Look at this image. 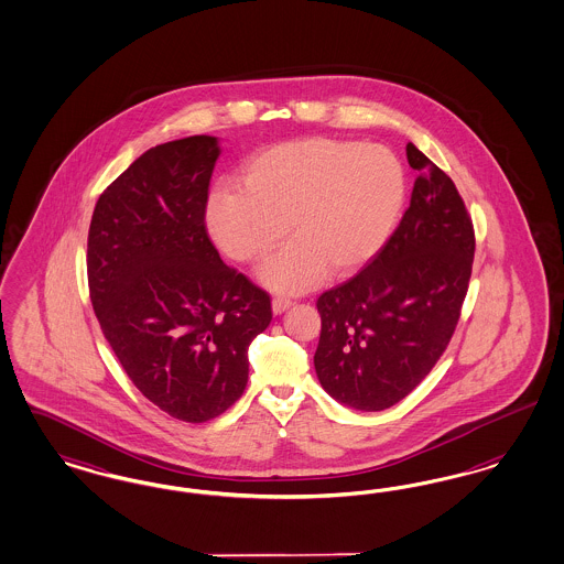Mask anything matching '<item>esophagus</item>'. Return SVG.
<instances>
[{"instance_id": "1", "label": "esophagus", "mask_w": 564, "mask_h": 564, "mask_svg": "<svg viewBox=\"0 0 564 564\" xmlns=\"http://www.w3.org/2000/svg\"><path fill=\"white\" fill-rule=\"evenodd\" d=\"M291 305V299H284V296H275V299L272 301V312L275 313V315H280V313L286 312Z\"/></svg>"}]
</instances>
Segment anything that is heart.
Listing matches in <instances>:
<instances>
[{"label":"heart","instance_id":"heart-1","mask_svg":"<svg viewBox=\"0 0 564 564\" xmlns=\"http://www.w3.org/2000/svg\"><path fill=\"white\" fill-rule=\"evenodd\" d=\"M405 200V173L391 150L305 138L252 154L240 188L209 196L205 221L215 245L259 263L286 238L259 280L275 292H305L328 272L349 275L384 247Z\"/></svg>","mask_w":564,"mask_h":564}]
</instances>
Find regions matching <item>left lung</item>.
<instances>
[{
    "label": "left lung",
    "instance_id": "8db88e82",
    "mask_svg": "<svg viewBox=\"0 0 564 564\" xmlns=\"http://www.w3.org/2000/svg\"><path fill=\"white\" fill-rule=\"evenodd\" d=\"M417 177L393 236L349 282L317 299L313 355L338 403L380 412L410 395L456 330L475 257V230L454 182L412 142Z\"/></svg>",
    "mask_w": 564,
    "mask_h": 564
}]
</instances>
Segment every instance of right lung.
Wrapping results in <instances>:
<instances>
[{"instance_id": "add662e5", "label": "right lung", "mask_w": 564, "mask_h": 564, "mask_svg": "<svg viewBox=\"0 0 564 564\" xmlns=\"http://www.w3.org/2000/svg\"><path fill=\"white\" fill-rule=\"evenodd\" d=\"M213 135L150 148L100 194L87 236L89 296L140 393L169 416L207 422L245 393L249 345L270 294L228 268L205 209Z\"/></svg>"}]
</instances>
